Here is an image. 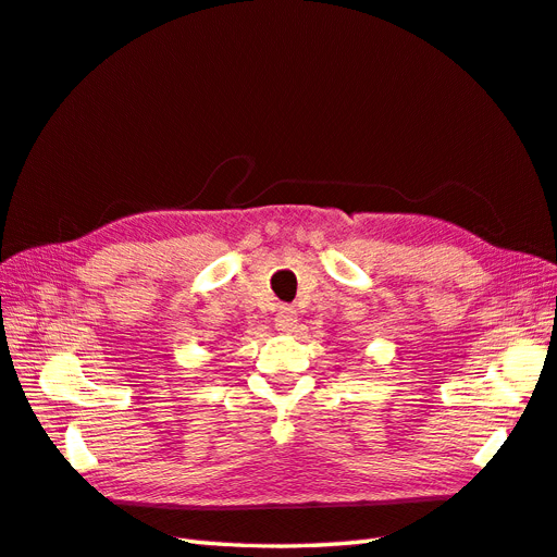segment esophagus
I'll use <instances>...</instances> for the list:
<instances>
[{
  "mask_svg": "<svg viewBox=\"0 0 557 557\" xmlns=\"http://www.w3.org/2000/svg\"><path fill=\"white\" fill-rule=\"evenodd\" d=\"M296 322H298V315H296L294 308L282 306V308L277 310L275 326H277L280 332H294V330H296Z\"/></svg>",
  "mask_w": 557,
  "mask_h": 557,
  "instance_id": "1",
  "label": "esophagus"
}]
</instances>
